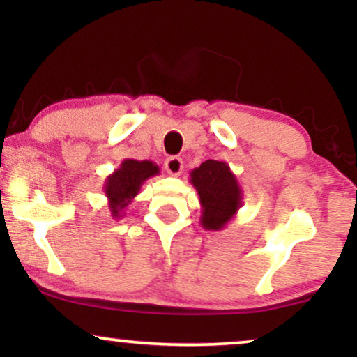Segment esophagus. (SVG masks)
<instances>
[{"label": "esophagus", "instance_id": "esophagus-1", "mask_svg": "<svg viewBox=\"0 0 357 357\" xmlns=\"http://www.w3.org/2000/svg\"><path fill=\"white\" fill-rule=\"evenodd\" d=\"M165 170H167L170 175H180L183 170V160L177 158V155H172V158L165 160Z\"/></svg>", "mask_w": 357, "mask_h": 357}]
</instances>
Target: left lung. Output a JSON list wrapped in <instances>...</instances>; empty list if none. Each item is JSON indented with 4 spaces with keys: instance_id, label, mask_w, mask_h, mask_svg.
<instances>
[{
    "instance_id": "1",
    "label": "left lung",
    "mask_w": 357,
    "mask_h": 357,
    "mask_svg": "<svg viewBox=\"0 0 357 357\" xmlns=\"http://www.w3.org/2000/svg\"><path fill=\"white\" fill-rule=\"evenodd\" d=\"M190 182L198 192L202 222L206 231H222L242 206V188L226 162L206 160L190 172Z\"/></svg>"
}]
</instances>
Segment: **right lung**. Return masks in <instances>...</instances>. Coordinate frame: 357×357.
I'll return each instance as SVG.
<instances>
[{
    "mask_svg": "<svg viewBox=\"0 0 357 357\" xmlns=\"http://www.w3.org/2000/svg\"><path fill=\"white\" fill-rule=\"evenodd\" d=\"M160 169L153 160L125 159L119 169H115L105 178L104 193L109 199L110 216L114 219L123 218L125 209L139 193L146 180L159 175Z\"/></svg>",
    "mask_w": 357,
    "mask_h": 357,
    "instance_id": "obj_1",
    "label": "right lung"
}]
</instances>
